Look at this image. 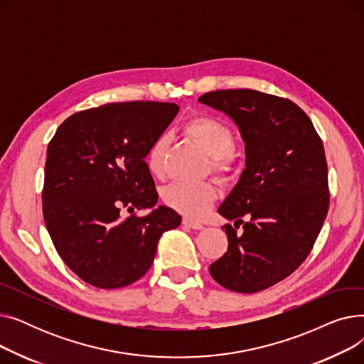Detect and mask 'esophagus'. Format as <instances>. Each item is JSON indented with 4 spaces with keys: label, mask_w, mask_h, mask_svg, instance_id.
<instances>
[{
    "label": "esophagus",
    "mask_w": 364,
    "mask_h": 364,
    "mask_svg": "<svg viewBox=\"0 0 364 364\" xmlns=\"http://www.w3.org/2000/svg\"><path fill=\"white\" fill-rule=\"evenodd\" d=\"M183 224H184L186 227L193 228V230H202V228H203V225H202L200 223L193 221V220H188V218H183Z\"/></svg>",
    "instance_id": "esophagus-1"
}]
</instances>
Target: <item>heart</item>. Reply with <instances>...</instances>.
<instances>
[{"label": "heart", "instance_id": "obj_1", "mask_svg": "<svg viewBox=\"0 0 364 364\" xmlns=\"http://www.w3.org/2000/svg\"><path fill=\"white\" fill-rule=\"evenodd\" d=\"M184 134L192 139L211 158V168L217 174L232 171L235 136L223 121L199 114L188 119L183 128ZM168 139L158 137L147 150L146 165L153 176H162ZM217 199L214 186L209 183H174L164 190V202L188 218H202Z\"/></svg>", "mask_w": 364, "mask_h": 364}]
</instances>
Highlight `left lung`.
Wrapping results in <instances>:
<instances>
[{
	"instance_id": "8db88e82",
	"label": "left lung",
	"mask_w": 364,
	"mask_h": 364,
	"mask_svg": "<svg viewBox=\"0 0 364 364\" xmlns=\"http://www.w3.org/2000/svg\"><path fill=\"white\" fill-rule=\"evenodd\" d=\"M199 102L225 113L245 143V169L218 208L235 227H223L227 252L209 265V273L225 289L259 292L292 274L321 230L329 208L323 143L311 119L288 99L217 90ZM240 223L244 230L237 235Z\"/></svg>"
}]
</instances>
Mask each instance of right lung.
<instances>
[{
  "label": "right lung",
  "mask_w": 364,
  "mask_h": 364,
  "mask_svg": "<svg viewBox=\"0 0 364 364\" xmlns=\"http://www.w3.org/2000/svg\"><path fill=\"white\" fill-rule=\"evenodd\" d=\"M176 103H109L73 113L47 149L43 190L46 227L69 269L100 289L143 277L161 236L180 225L144 162L150 144L177 117ZM122 208H151L120 218Z\"/></svg>",
  "instance_id": "right-lung-1"
}]
</instances>
